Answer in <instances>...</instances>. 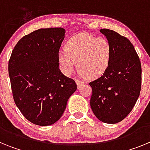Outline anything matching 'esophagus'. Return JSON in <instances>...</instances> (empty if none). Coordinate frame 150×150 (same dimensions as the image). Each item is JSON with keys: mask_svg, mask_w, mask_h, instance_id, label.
I'll use <instances>...</instances> for the list:
<instances>
[{"mask_svg": "<svg viewBox=\"0 0 150 150\" xmlns=\"http://www.w3.org/2000/svg\"><path fill=\"white\" fill-rule=\"evenodd\" d=\"M76 85H77V86L79 87H81L82 86H83V84H84V83H83V81H81V80H79V79H76Z\"/></svg>", "mask_w": 150, "mask_h": 150, "instance_id": "obj_1", "label": "esophagus"}]
</instances>
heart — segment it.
I'll return each instance as SVG.
<instances>
[{"mask_svg":"<svg viewBox=\"0 0 150 150\" xmlns=\"http://www.w3.org/2000/svg\"><path fill=\"white\" fill-rule=\"evenodd\" d=\"M111 43L104 38L80 34L70 38L64 50L59 52V62L62 71L71 75L77 67L88 78H98L105 73L112 58Z\"/></svg>","mask_w":150,"mask_h":150,"instance_id":"obj_1","label":"heart"}]
</instances>
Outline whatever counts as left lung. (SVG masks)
Segmentation results:
<instances>
[{
  "label": "left lung",
  "mask_w": 150,
  "mask_h": 150,
  "mask_svg": "<svg viewBox=\"0 0 150 150\" xmlns=\"http://www.w3.org/2000/svg\"><path fill=\"white\" fill-rule=\"evenodd\" d=\"M111 43L110 64L103 75L89 83L90 106L100 121L120 122L132 110L141 88V64L128 38L110 29H100Z\"/></svg>",
  "instance_id": "1"
}]
</instances>
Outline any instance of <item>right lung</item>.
Masks as SVG:
<instances>
[{
  "label": "right lung",
  "instance_id": "1",
  "mask_svg": "<svg viewBox=\"0 0 150 150\" xmlns=\"http://www.w3.org/2000/svg\"><path fill=\"white\" fill-rule=\"evenodd\" d=\"M62 28L36 30L24 36L10 56L8 71L16 105L33 124L47 126L62 116L77 86L61 72L58 56Z\"/></svg>",
  "mask_w": 150,
  "mask_h": 150
}]
</instances>
